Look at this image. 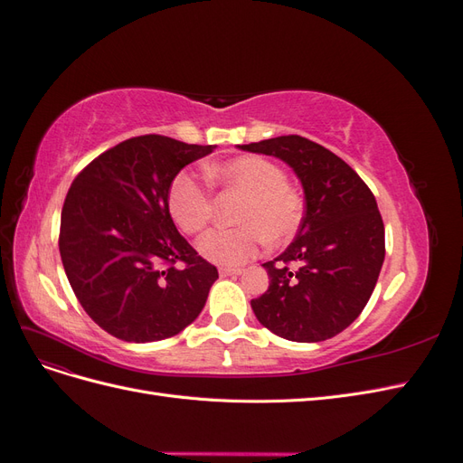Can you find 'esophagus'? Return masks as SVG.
Returning <instances> with one entry per match:
<instances>
[{
    "label": "esophagus",
    "mask_w": 463,
    "mask_h": 463,
    "mask_svg": "<svg viewBox=\"0 0 463 463\" xmlns=\"http://www.w3.org/2000/svg\"><path fill=\"white\" fill-rule=\"evenodd\" d=\"M241 269H232V266H222L220 276H240Z\"/></svg>",
    "instance_id": "esophagus-1"
}]
</instances>
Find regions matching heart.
I'll use <instances>...</instances> for the list:
<instances>
[{
  "label": "heart",
  "instance_id": "heart-1",
  "mask_svg": "<svg viewBox=\"0 0 463 463\" xmlns=\"http://www.w3.org/2000/svg\"><path fill=\"white\" fill-rule=\"evenodd\" d=\"M210 179L241 197L232 230H213L199 241L203 259L220 266H240L253 259L264 240L288 243L303 222V199L286 181L282 167L260 156H237L208 167ZM167 210L181 232L201 233L213 218V197L189 172L174 177L167 191Z\"/></svg>",
  "mask_w": 463,
  "mask_h": 463
}]
</instances>
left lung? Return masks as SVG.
Masks as SVG:
<instances>
[{
    "label": "left lung",
    "instance_id": "left-lung-1",
    "mask_svg": "<svg viewBox=\"0 0 463 463\" xmlns=\"http://www.w3.org/2000/svg\"><path fill=\"white\" fill-rule=\"evenodd\" d=\"M286 162L305 193L296 240L262 266L270 286L250 301L264 328L291 342H322L365 309L384 262V223L374 194L328 148L299 135L240 145Z\"/></svg>",
    "mask_w": 463,
    "mask_h": 463
}]
</instances>
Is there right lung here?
Listing matches in <instances>:
<instances>
[{"label": "right lung", "mask_w": 463, "mask_h": 463, "mask_svg": "<svg viewBox=\"0 0 463 463\" xmlns=\"http://www.w3.org/2000/svg\"><path fill=\"white\" fill-rule=\"evenodd\" d=\"M214 148L133 137L94 158L67 193L60 228L67 279L87 315L123 342L179 334L218 279L167 210L174 177Z\"/></svg>", "instance_id": "add662e5"}]
</instances>
